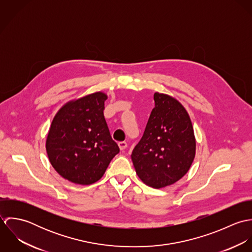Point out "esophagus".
I'll use <instances>...</instances> for the list:
<instances>
[{
	"instance_id": "34e87169",
	"label": "esophagus",
	"mask_w": 252,
	"mask_h": 252,
	"mask_svg": "<svg viewBox=\"0 0 252 252\" xmlns=\"http://www.w3.org/2000/svg\"><path fill=\"white\" fill-rule=\"evenodd\" d=\"M118 145H119V148L123 151L124 149H126V148H127V145H128V144H127L126 142H119V143H118Z\"/></svg>"
}]
</instances>
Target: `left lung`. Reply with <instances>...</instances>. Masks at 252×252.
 I'll use <instances>...</instances> for the list:
<instances>
[{"label": "left lung", "mask_w": 252, "mask_h": 252, "mask_svg": "<svg viewBox=\"0 0 252 252\" xmlns=\"http://www.w3.org/2000/svg\"><path fill=\"white\" fill-rule=\"evenodd\" d=\"M153 99L154 108L131 158L141 180L158 189L177 182L188 172L196 142L190 117L180 102L158 92Z\"/></svg>", "instance_id": "1"}]
</instances>
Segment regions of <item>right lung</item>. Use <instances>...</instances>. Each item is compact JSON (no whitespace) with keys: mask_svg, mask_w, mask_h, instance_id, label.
I'll return each instance as SVG.
<instances>
[{"mask_svg":"<svg viewBox=\"0 0 252 252\" xmlns=\"http://www.w3.org/2000/svg\"><path fill=\"white\" fill-rule=\"evenodd\" d=\"M107 95L97 92L61 108L53 118L46 152L56 172L77 184L100 180L119 147L104 116Z\"/></svg>","mask_w":252,"mask_h":252,"instance_id":"add662e5","label":"right lung"}]
</instances>
